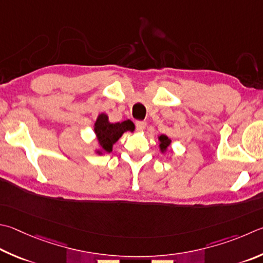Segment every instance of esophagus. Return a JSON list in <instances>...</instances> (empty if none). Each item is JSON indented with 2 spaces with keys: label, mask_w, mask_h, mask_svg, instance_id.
Returning <instances> with one entry per match:
<instances>
[{
  "label": "esophagus",
  "mask_w": 263,
  "mask_h": 263,
  "mask_svg": "<svg viewBox=\"0 0 263 263\" xmlns=\"http://www.w3.org/2000/svg\"><path fill=\"white\" fill-rule=\"evenodd\" d=\"M146 125H147V124L144 121H136V126H137L138 130H144Z\"/></svg>",
  "instance_id": "esophagus-1"
}]
</instances>
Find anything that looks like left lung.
<instances>
[{
	"label": "left lung",
	"mask_w": 263,
	"mask_h": 263,
	"mask_svg": "<svg viewBox=\"0 0 263 263\" xmlns=\"http://www.w3.org/2000/svg\"><path fill=\"white\" fill-rule=\"evenodd\" d=\"M159 140H160V147L162 151H164L165 148L170 145V139L166 136H163V135L160 136Z\"/></svg>",
	"instance_id": "obj_1"
}]
</instances>
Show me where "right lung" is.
<instances>
[{
  "mask_svg": "<svg viewBox=\"0 0 263 263\" xmlns=\"http://www.w3.org/2000/svg\"><path fill=\"white\" fill-rule=\"evenodd\" d=\"M95 133H97L99 144L101 145L102 149L110 153L112 145L122 137L125 131H133L135 125L131 121H125L122 123L110 124L108 122V117L104 114L99 116L97 123H95Z\"/></svg>",
  "mask_w": 263,
  "mask_h": 263,
  "instance_id": "1",
  "label": "right lung"
}]
</instances>
